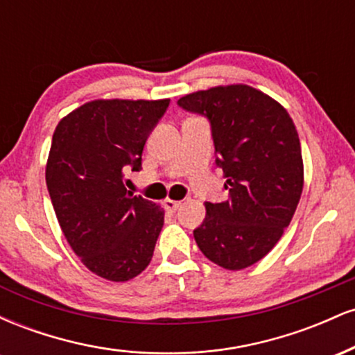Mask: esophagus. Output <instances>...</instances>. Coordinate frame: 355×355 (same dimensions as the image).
I'll return each instance as SVG.
<instances>
[{"label":"esophagus","instance_id":"1","mask_svg":"<svg viewBox=\"0 0 355 355\" xmlns=\"http://www.w3.org/2000/svg\"><path fill=\"white\" fill-rule=\"evenodd\" d=\"M180 205H182L180 200H172V198H166V200L164 202V207L166 211H175Z\"/></svg>","mask_w":355,"mask_h":355}]
</instances>
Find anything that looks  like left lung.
Listing matches in <instances>:
<instances>
[{
  "instance_id": "obj_1",
  "label": "left lung",
  "mask_w": 355,
  "mask_h": 355,
  "mask_svg": "<svg viewBox=\"0 0 355 355\" xmlns=\"http://www.w3.org/2000/svg\"><path fill=\"white\" fill-rule=\"evenodd\" d=\"M178 105L210 120L217 165L230 191L229 200L205 203L195 242L227 270L254 266L282 237L302 195V148L294 121L279 101L243 83L189 93Z\"/></svg>"
}]
</instances>
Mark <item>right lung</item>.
<instances>
[{
	"mask_svg": "<svg viewBox=\"0 0 355 355\" xmlns=\"http://www.w3.org/2000/svg\"><path fill=\"white\" fill-rule=\"evenodd\" d=\"M170 100H92L60 120L46 162L53 209L71 250L101 279L126 282L153 257L165 211L135 197L123 172L141 168L146 138Z\"/></svg>",
	"mask_w": 355,
	"mask_h": 355,
	"instance_id": "add662e5",
	"label": "right lung"
}]
</instances>
